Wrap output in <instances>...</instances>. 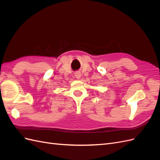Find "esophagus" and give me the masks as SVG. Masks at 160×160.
I'll return each mask as SVG.
<instances>
[{
    "label": "esophagus",
    "mask_w": 160,
    "mask_h": 160,
    "mask_svg": "<svg viewBox=\"0 0 160 160\" xmlns=\"http://www.w3.org/2000/svg\"><path fill=\"white\" fill-rule=\"evenodd\" d=\"M81 72H79V71H77V72H76L75 73V77L77 79H80V77H81Z\"/></svg>",
    "instance_id": "obj_1"
}]
</instances>
